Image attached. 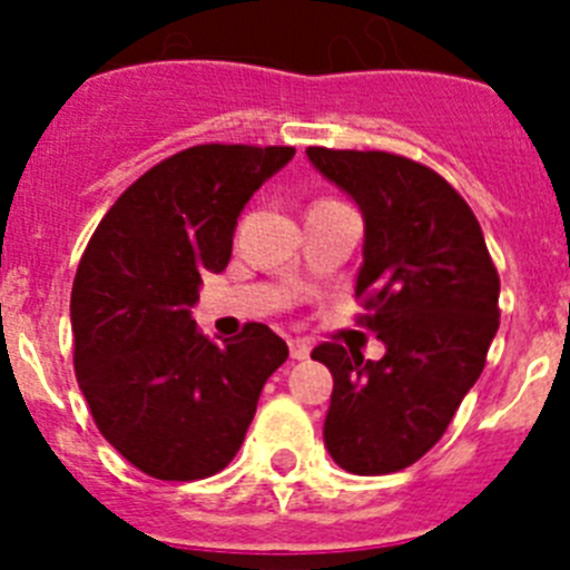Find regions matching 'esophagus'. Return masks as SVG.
Masks as SVG:
<instances>
[{
    "mask_svg": "<svg viewBox=\"0 0 570 570\" xmlns=\"http://www.w3.org/2000/svg\"><path fill=\"white\" fill-rule=\"evenodd\" d=\"M288 347H291V356H294V360H308L311 356V345L305 340H291Z\"/></svg>",
    "mask_w": 570,
    "mask_h": 570,
    "instance_id": "34e87169",
    "label": "esophagus"
}]
</instances>
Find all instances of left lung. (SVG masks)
I'll return each instance as SVG.
<instances>
[{"label": "left lung", "instance_id": "1", "mask_svg": "<svg viewBox=\"0 0 570 570\" xmlns=\"http://www.w3.org/2000/svg\"><path fill=\"white\" fill-rule=\"evenodd\" d=\"M365 219L356 299L382 360L322 342L334 376L325 448L340 468L380 476L414 465L480 380L500 328V274L468 203L436 170L385 150L308 148Z\"/></svg>", "mask_w": 570, "mask_h": 570}]
</instances>
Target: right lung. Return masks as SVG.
<instances>
[{
    "label": "right lung",
    "mask_w": 570,
    "mask_h": 570,
    "mask_svg": "<svg viewBox=\"0 0 570 570\" xmlns=\"http://www.w3.org/2000/svg\"><path fill=\"white\" fill-rule=\"evenodd\" d=\"M288 145H194L125 190L90 236L70 294L73 367L105 440L154 480L223 471L288 345L262 322L214 342L190 308L225 271L242 208Z\"/></svg>",
    "instance_id": "obj_1"
}]
</instances>
